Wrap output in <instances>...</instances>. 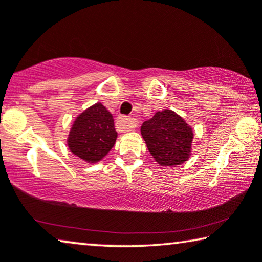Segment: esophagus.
Masks as SVG:
<instances>
[{
	"label": "esophagus",
	"mask_w": 262,
	"mask_h": 262,
	"mask_svg": "<svg viewBox=\"0 0 262 262\" xmlns=\"http://www.w3.org/2000/svg\"><path fill=\"white\" fill-rule=\"evenodd\" d=\"M118 126H119L121 132H127L134 130L137 126V121L131 117H119V119L117 121Z\"/></svg>",
	"instance_id": "1"
}]
</instances>
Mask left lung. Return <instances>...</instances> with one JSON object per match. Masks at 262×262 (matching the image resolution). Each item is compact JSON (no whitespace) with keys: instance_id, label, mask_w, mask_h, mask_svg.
Wrapping results in <instances>:
<instances>
[{"instance_id":"8db88e82","label":"left lung","mask_w":262,"mask_h":262,"mask_svg":"<svg viewBox=\"0 0 262 262\" xmlns=\"http://www.w3.org/2000/svg\"><path fill=\"white\" fill-rule=\"evenodd\" d=\"M141 134L160 166H180L191 156L194 134L184 118L174 111L156 112L151 119L143 123Z\"/></svg>"}]
</instances>
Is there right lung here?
Instances as JSON below:
<instances>
[{
    "label": "right lung",
    "mask_w": 262,
    "mask_h": 262,
    "mask_svg": "<svg viewBox=\"0 0 262 262\" xmlns=\"http://www.w3.org/2000/svg\"><path fill=\"white\" fill-rule=\"evenodd\" d=\"M117 137L112 114L101 102H96L74 120L67 144L84 162L96 163L111 151Z\"/></svg>",
    "instance_id": "add662e5"
}]
</instances>
